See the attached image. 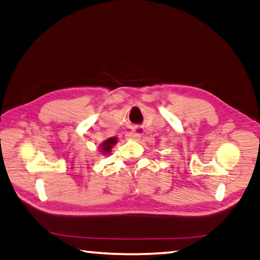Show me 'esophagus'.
<instances>
[{"mask_svg":"<svg viewBox=\"0 0 260 260\" xmlns=\"http://www.w3.org/2000/svg\"><path fill=\"white\" fill-rule=\"evenodd\" d=\"M126 139L127 140H140L141 139V133H138L136 131L128 132V133L126 134Z\"/></svg>","mask_w":260,"mask_h":260,"instance_id":"1","label":"esophagus"}]
</instances>
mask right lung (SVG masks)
Segmentation results:
<instances>
[{
    "mask_svg": "<svg viewBox=\"0 0 260 260\" xmlns=\"http://www.w3.org/2000/svg\"><path fill=\"white\" fill-rule=\"evenodd\" d=\"M116 143H117V138H116V136H114V138L107 139V140L105 141V142H103V143L100 145V146H101L102 153H105V154L110 153L112 146H114Z\"/></svg>",
    "mask_w": 260,
    "mask_h": 260,
    "instance_id": "right-lung-1",
    "label": "right lung"
}]
</instances>
